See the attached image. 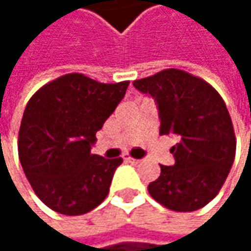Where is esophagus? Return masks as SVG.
<instances>
[{
  "mask_svg": "<svg viewBox=\"0 0 251 251\" xmlns=\"http://www.w3.org/2000/svg\"><path fill=\"white\" fill-rule=\"evenodd\" d=\"M125 161H127V163H132V164H138V163H141V160L133 158V157H129V155H126Z\"/></svg>",
  "mask_w": 251,
  "mask_h": 251,
  "instance_id": "1",
  "label": "esophagus"
}]
</instances>
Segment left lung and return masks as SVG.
<instances>
[{"instance_id":"1","label":"left lung","mask_w":251,"mask_h":251,"mask_svg":"<svg viewBox=\"0 0 251 251\" xmlns=\"http://www.w3.org/2000/svg\"><path fill=\"white\" fill-rule=\"evenodd\" d=\"M152 96L160 112V135L173 133L175 166L148 184L150 195L167 209L192 212L221 190L235 157V133L226 103L205 79L169 68L133 81Z\"/></svg>"}]
</instances>
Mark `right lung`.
<instances>
[{"instance_id":"add662e5","label":"right lung","mask_w":251,"mask_h":251,"mask_svg":"<svg viewBox=\"0 0 251 251\" xmlns=\"http://www.w3.org/2000/svg\"><path fill=\"white\" fill-rule=\"evenodd\" d=\"M127 85L129 81L104 84L73 73L45 84L28 100L19 157L31 189L55 212L82 215L106 199L124 160L91 154V145Z\"/></svg>"}]
</instances>
